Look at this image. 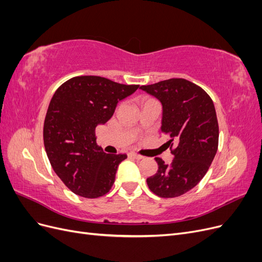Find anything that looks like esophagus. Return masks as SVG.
<instances>
[{
  "instance_id": "esophagus-1",
  "label": "esophagus",
  "mask_w": 262,
  "mask_h": 262,
  "mask_svg": "<svg viewBox=\"0 0 262 262\" xmlns=\"http://www.w3.org/2000/svg\"><path fill=\"white\" fill-rule=\"evenodd\" d=\"M129 156L132 157V158H134V160H142V158H143V156H141V155L136 154V153H130Z\"/></svg>"
}]
</instances>
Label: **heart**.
Masks as SVG:
<instances>
[{"instance_id": "heart-1", "label": "heart", "mask_w": 262, "mask_h": 262, "mask_svg": "<svg viewBox=\"0 0 262 262\" xmlns=\"http://www.w3.org/2000/svg\"><path fill=\"white\" fill-rule=\"evenodd\" d=\"M145 100H146V99H145Z\"/></svg>"}]
</instances>
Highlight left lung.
Returning <instances> with one entry per match:
<instances>
[{
    "mask_svg": "<svg viewBox=\"0 0 262 262\" xmlns=\"http://www.w3.org/2000/svg\"><path fill=\"white\" fill-rule=\"evenodd\" d=\"M140 89L161 102V131L169 137L167 143H176L170 165L155 158L158 169L146 179L147 186L158 196H179L199 184L216 154L215 107L201 87L184 78H169Z\"/></svg>",
    "mask_w": 262,
    "mask_h": 262,
    "instance_id": "8db88e82",
    "label": "left lung"
}]
</instances>
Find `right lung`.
I'll return each instance as SVG.
<instances>
[{
	"mask_svg": "<svg viewBox=\"0 0 262 262\" xmlns=\"http://www.w3.org/2000/svg\"><path fill=\"white\" fill-rule=\"evenodd\" d=\"M138 89L89 75L71 78L55 91L45 119V148L54 172L75 194L93 199L112 189L126 155L105 153L95 129Z\"/></svg>",
	"mask_w": 262,
	"mask_h": 262,
	"instance_id": "right-lung-1",
	"label": "right lung"
}]
</instances>
